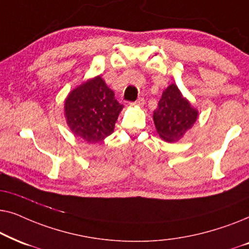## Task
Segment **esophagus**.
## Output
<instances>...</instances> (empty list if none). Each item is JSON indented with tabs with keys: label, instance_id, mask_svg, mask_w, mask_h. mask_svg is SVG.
Instances as JSON below:
<instances>
[{
	"label": "esophagus",
	"instance_id": "1",
	"mask_svg": "<svg viewBox=\"0 0 249 249\" xmlns=\"http://www.w3.org/2000/svg\"><path fill=\"white\" fill-rule=\"evenodd\" d=\"M144 104H145L144 97H139L137 101H135L134 103H131V105H137V107H142Z\"/></svg>",
	"mask_w": 249,
	"mask_h": 249
}]
</instances>
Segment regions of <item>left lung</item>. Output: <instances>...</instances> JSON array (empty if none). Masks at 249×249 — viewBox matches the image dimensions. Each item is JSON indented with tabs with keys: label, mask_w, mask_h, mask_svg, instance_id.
<instances>
[{
	"label": "left lung",
	"mask_w": 249,
	"mask_h": 249,
	"mask_svg": "<svg viewBox=\"0 0 249 249\" xmlns=\"http://www.w3.org/2000/svg\"><path fill=\"white\" fill-rule=\"evenodd\" d=\"M198 111L182 96L177 85L163 91L158 108L153 113L156 131L163 141L178 142L195 124Z\"/></svg>",
	"instance_id": "left-lung-1"
}]
</instances>
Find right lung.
I'll return each mask as SVG.
<instances>
[{
	"label": "right lung",
	"mask_w": 249,
	"mask_h": 249,
	"mask_svg": "<svg viewBox=\"0 0 249 249\" xmlns=\"http://www.w3.org/2000/svg\"><path fill=\"white\" fill-rule=\"evenodd\" d=\"M122 107L113 90L97 76L70 91L64 102V114L74 136L96 144L113 132Z\"/></svg>",
	"instance_id": "1"
}]
</instances>
